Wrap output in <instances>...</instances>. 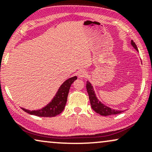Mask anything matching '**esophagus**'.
<instances>
[{
	"label": "esophagus",
	"instance_id": "1",
	"mask_svg": "<svg viewBox=\"0 0 152 152\" xmlns=\"http://www.w3.org/2000/svg\"><path fill=\"white\" fill-rule=\"evenodd\" d=\"M77 74H78V76L79 78H83V77H86V75H87V73L85 71L81 70V71H78Z\"/></svg>",
	"mask_w": 152,
	"mask_h": 152
}]
</instances>
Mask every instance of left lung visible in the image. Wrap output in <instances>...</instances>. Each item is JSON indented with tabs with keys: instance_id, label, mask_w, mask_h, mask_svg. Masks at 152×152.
I'll return each instance as SVG.
<instances>
[{
	"instance_id": "obj_1",
	"label": "left lung",
	"mask_w": 152,
	"mask_h": 152,
	"mask_svg": "<svg viewBox=\"0 0 152 152\" xmlns=\"http://www.w3.org/2000/svg\"><path fill=\"white\" fill-rule=\"evenodd\" d=\"M131 44H132V46L138 51L137 45H136L135 43L134 42L133 40L131 41ZM86 89L87 92H88V96H89V100L92 109H93L94 111H96L97 114H99L100 115H102V116H110V115L121 114V112L124 111H118V110L116 109H111V108L104 105V104H102L100 101H99L96 96L95 91H94L91 83L88 81H86Z\"/></svg>"
}]
</instances>
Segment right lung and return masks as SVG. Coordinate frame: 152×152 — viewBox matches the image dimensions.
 Here are the masks:
<instances>
[{"mask_svg":"<svg viewBox=\"0 0 152 152\" xmlns=\"http://www.w3.org/2000/svg\"><path fill=\"white\" fill-rule=\"evenodd\" d=\"M76 79H77V77L74 76L64 81L61 86L59 87L58 91L56 92L51 102H50L42 109L33 110V111L23 109V108H21V109L28 114L35 115L40 117H53V116H57L64 111L66 102H67L68 94H69L71 85Z\"/></svg>","mask_w":152,"mask_h":152,"instance_id":"right-lung-1","label":"right lung"}]
</instances>
